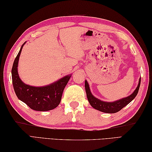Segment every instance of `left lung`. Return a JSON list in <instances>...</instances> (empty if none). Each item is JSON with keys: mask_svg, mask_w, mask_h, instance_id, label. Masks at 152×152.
Here are the masks:
<instances>
[{"mask_svg": "<svg viewBox=\"0 0 152 152\" xmlns=\"http://www.w3.org/2000/svg\"><path fill=\"white\" fill-rule=\"evenodd\" d=\"M141 83V78L139 81L138 86L135 91L133 92L130 96H129L124 99H122L119 101L113 102H107L100 101L99 99L95 98L93 95L91 94V91H90L89 86L87 81H85V89L86 92L87 99H88V101L91 104V106L94 108V109H96L100 111L106 113H115L117 112H119L120 110H121L123 107H125L126 105H127L130 102H132L135 97L137 96L138 93L139 89H140Z\"/></svg>", "mask_w": 152, "mask_h": 152, "instance_id": "obj_1", "label": "left lung"}]
</instances>
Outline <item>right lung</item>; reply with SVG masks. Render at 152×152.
Listing matches in <instances>:
<instances>
[{"label":"right lung","mask_w":152,"mask_h":152,"mask_svg":"<svg viewBox=\"0 0 152 152\" xmlns=\"http://www.w3.org/2000/svg\"><path fill=\"white\" fill-rule=\"evenodd\" d=\"M15 58L12 68V81L18 99L31 109L38 111H47L57 107L60 103L64 88L71 76H66L50 85L35 87L25 84L20 79L17 72L18 61L23 46Z\"/></svg>","instance_id":"right-lung-1"}]
</instances>
